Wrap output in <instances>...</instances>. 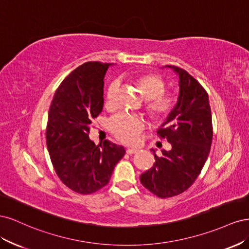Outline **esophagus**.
<instances>
[{"label":"esophagus","mask_w":249,"mask_h":249,"mask_svg":"<svg viewBox=\"0 0 249 249\" xmlns=\"http://www.w3.org/2000/svg\"><path fill=\"white\" fill-rule=\"evenodd\" d=\"M139 152L138 149H134V148H127L126 149V154L127 155H135V154H137Z\"/></svg>","instance_id":"34e87169"}]
</instances>
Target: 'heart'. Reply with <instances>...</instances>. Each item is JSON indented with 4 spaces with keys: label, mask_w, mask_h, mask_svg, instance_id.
<instances>
[{
    "label": "heart",
    "mask_w": 249,
    "mask_h": 249,
    "mask_svg": "<svg viewBox=\"0 0 249 249\" xmlns=\"http://www.w3.org/2000/svg\"><path fill=\"white\" fill-rule=\"evenodd\" d=\"M133 81L145 100V111L157 122L166 120L176 110L178 102V95L173 91H166V82L157 73L141 72L135 74ZM119 80H113L108 86L105 106L113 109L117 106ZM109 131L113 136L125 144H135L139 134L144 129V120L138 115L129 113H118L110 118Z\"/></svg>",
    "instance_id": "1"
}]
</instances>
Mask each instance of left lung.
I'll list each match as a JSON object with an SVG mask.
<instances>
[{
    "label": "left lung",
    "instance_id": "8db88e82",
    "mask_svg": "<svg viewBox=\"0 0 249 249\" xmlns=\"http://www.w3.org/2000/svg\"><path fill=\"white\" fill-rule=\"evenodd\" d=\"M167 66L178 74V102L157 134L172 148L163 150L162 157L155 154L154 166L140 176L141 184L161 198L183 193L194 183L208 159L213 138L206 89L185 70Z\"/></svg>",
    "mask_w": 249,
    "mask_h": 249
}]
</instances>
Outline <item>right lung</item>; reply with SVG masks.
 <instances>
[{"label": "right lung", "mask_w": 249, "mask_h": 249, "mask_svg": "<svg viewBox=\"0 0 249 249\" xmlns=\"http://www.w3.org/2000/svg\"><path fill=\"white\" fill-rule=\"evenodd\" d=\"M109 63L86 62L72 71L53 97L47 124V146L61 182L80 194L106 186L124 156L123 146L89 139L92 119L104 106V78Z\"/></svg>", "instance_id": "right-lung-1"}]
</instances>
